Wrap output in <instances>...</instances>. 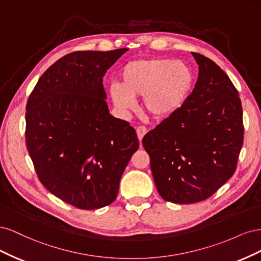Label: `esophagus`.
Returning a JSON list of instances; mask_svg holds the SVG:
<instances>
[{"label":"esophagus","instance_id":"esophagus-1","mask_svg":"<svg viewBox=\"0 0 261 261\" xmlns=\"http://www.w3.org/2000/svg\"><path fill=\"white\" fill-rule=\"evenodd\" d=\"M136 132H137V136H138L139 141H141V139H143L144 136L147 134V128L145 127V126H138V127L136 128Z\"/></svg>","mask_w":261,"mask_h":261}]
</instances>
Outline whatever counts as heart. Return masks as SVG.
<instances>
[{"instance_id":"obj_1","label":"heart","mask_w":261,"mask_h":261,"mask_svg":"<svg viewBox=\"0 0 261 261\" xmlns=\"http://www.w3.org/2000/svg\"><path fill=\"white\" fill-rule=\"evenodd\" d=\"M194 78L185 62L167 58L135 60L122 68L121 84L110 86V97L124 113L135 107V98L143 97L146 112L154 118H167L183 107Z\"/></svg>"}]
</instances>
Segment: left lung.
I'll return each mask as SVG.
<instances>
[{
  "label": "left lung",
  "mask_w": 261,
  "mask_h": 261,
  "mask_svg": "<svg viewBox=\"0 0 261 261\" xmlns=\"http://www.w3.org/2000/svg\"><path fill=\"white\" fill-rule=\"evenodd\" d=\"M192 54L198 64L194 90L143 138L158 192L183 204L209 198L233 176L244 140L239 91L215 62Z\"/></svg>",
  "instance_id": "left-lung-1"
}]
</instances>
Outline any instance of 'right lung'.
I'll return each mask as SVG.
<instances>
[{
  "instance_id": "right-lung-1",
  "label": "right lung",
  "mask_w": 261,
  "mask_h": 261,
  "mask_svg": "<svg viewBox=\"0 0 261 261\" xmlns=\"http://www.w3.org/2000/svg\"><path fill=\"white\" fill-rule=\"evenodd\" d=\"M128 49L77 51L45 70L26 107V144L42 185L72 206L112 203L139 147L128 122L110 114L103 76Z\"/></svg>"
}]
</instances>
